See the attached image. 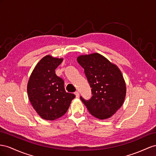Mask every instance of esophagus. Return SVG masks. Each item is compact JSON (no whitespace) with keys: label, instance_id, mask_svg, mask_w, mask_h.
I'll return each mask as SVG.
<instances>
[{"label":"esophagus","instance_id":"esophagus-1","mask_svg":"<svg viewBox=\"0 0 156 156\" xmlns=\"http://www.w3.org/2000/svg\"><path fill=\"white\" fill-rule=\"evenodd\" d=\"M74 94H75L76 97V98L79 97V92H78V91H76V92L74 93Z\"/></svg>","mask_w":156,"mask_h":156}]
</instances>
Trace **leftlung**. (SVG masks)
<instances>
[{"instance_id": "1", "label": "left lung", "mask_w": 156, "mask_h": 156, "mask_svg": "<svg viewBox=\"0 0 156 156\" xmlns=\"http://www.w3.org/2000/svg\"><path fill=\"white\" fill-rule=\"evenodd\" d=\"M77 61L84 69L92 96L80 99L89 112L99 119L110 118L121 108L126 95V84L119 68L99 53L80 55Z\"/></svg>"}]
</instances>
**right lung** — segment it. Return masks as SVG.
Listing matches in <instances>:
<instances>
[{
  "label": "right lung",
  "instance_id": "right-lung-1",
  "mask_svg": "<svg viewBox=\"0 0 156 156\" xmlns=\"http://www.w3.org/2000/svg\"><path fill=\"white\" fill-rule=\"evenodd\" d=\"M62 60L50 55L44 57L35 66L27 83L31 104L43 119L53 121L63 116L76 97L66 92L64 80L55 74Z\"/></svg>",
  "mask_w": 156,
  "mask_h": 156
}]
</instances>
